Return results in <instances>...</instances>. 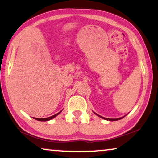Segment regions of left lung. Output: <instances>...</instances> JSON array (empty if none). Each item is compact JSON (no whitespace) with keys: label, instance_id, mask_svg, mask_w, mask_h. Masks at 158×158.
<instances>
[{"label":"left lung","instance_id":"obj_1","mask_svg":"<svg viewBox=\"0 0 158 158\" xmlns=\"http://www.w3.org/2000/svg\"><path fill=\"white\" fill-rule=\"evenodd\" d=\"M96 114V113H95ZM97 116H98L99 117H101V118H103V119H106V120H108V121H117V120H119V119H121V118H124V117H121V118H104V117H103V116H99V115H98V114H96Z\"/></svg>","mask_w":158,"mask_h":158}]
</instances>
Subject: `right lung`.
Masks as SVG:
<instances>
[{"label": "right lung", "mask_w": 158, "mask_h": 158, "mask_svg": "<svg viewBox=\"0 0 158 158\" xmlns=\"http://www.w3.org/2000/svg\"><path fill=\"white\" fill-rule=\"evenodd\" d=\"M61 111H60L59 113L55 114V115H53V116H49V117H48V118H34V117H33V118H34V119H36V120H37V121H42V122H46V121L51 120L52 118H55V116H57L58 115V114H59Z\"/></svg>", "instance_id": "obj_1"}]
</instances>
